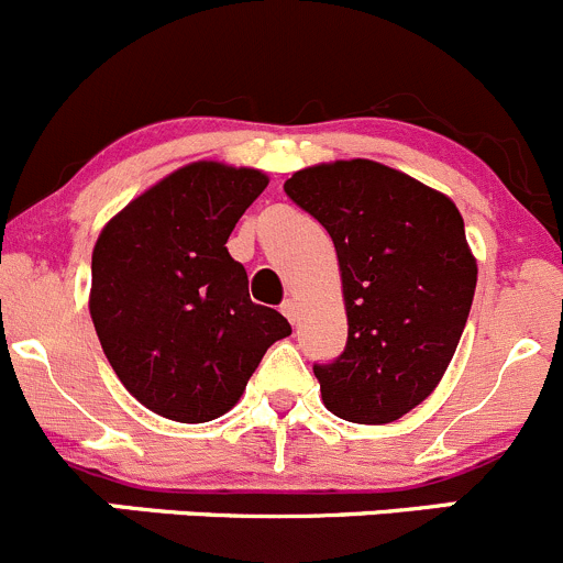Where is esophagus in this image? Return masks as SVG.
<instances>
[{"instance_id": "34e87169", "label": "esophagus", "mask_w": 563, "mask_h": 563, "mask_svg": "<svg viewBox=\"0 0 563 563\" xmlns=\"http://www.w3.org/2000/svg\"><path fill=\"white\" fill-rule=\"evenodd\" d=\"M282 314L284 317H287V320L289 322H292V325H295V322H298V306H295V300H284V303H282Z\"/></svg>"}]
</instances>
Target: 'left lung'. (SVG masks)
<instances>
[{
  "label": "left lung",
  "instance_id": "1",
  "mask_svg": "<svg viewBox=\"0 0 563 563\" xmlns=\"http://www.w3.org/2000/svg\"><path fill=\"white\" fill-rule=\"evenodd\" d=\"M284 194L320 221L339 257L347 344L314 364L322 402L353 424H388L441 383L476 289L454 202L397 169L355 158L300 169Z\"/></svg>",
  "mask_w": 563,
  "mask_h": 563
}]
</instances>
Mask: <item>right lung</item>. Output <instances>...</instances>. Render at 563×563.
Listing matches in <instances>:
<instances>
[{"mask_svg": "<svg viewBox=\"0 0 563 563\" xmlns=\"http://www.w3.org/2000/svg\"><path fill=\"white\" fill-rule=\"evenodd\" d=\"M268 186L257 169L199 161L133 199L92 252L90 314L122 386L183 424L219 419L265 350L292 328L249 298L227 252L238 219Z\"/></svg>", "mask_w": 563, "mask_h": 563, "instance_id": "add662e5", "label": "right lung"}]
</instances>
